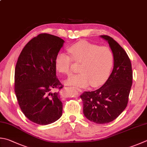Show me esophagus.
I'll return each mask as SVG.
<instances>
[{
	"label": "esophagus",
	"mask_w": 147,
	"mask_h": 147,
	"mask_svg": "<svg viewBox=\"0 0 147 147\" xmlns=\"http://www.w3.org/2000/svg\"><path fill=\"white\" fill-rule=\"evenodd\" d=\"M76 89L78 91H79V92H82V90L80 89V88H76Z\"/></svg>",
	"instance_id": "esophagus-1"
}]
</instances>
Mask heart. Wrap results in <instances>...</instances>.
Wrapping results in <instances>:
<instances>
[{"instance_id":"obj_1","label":"heart","mask_w":147,"mask_h":147,"mask_svg":"<svg viewBox=\"0 0 147 147\" xmlns=\"http://www.w3.org/2000/svg\"><path fill=\"white\" fill-rule=\"evenodd\" d=\"M70 56L58 54L55 65L60 73L70 75L72 60L81 63L78 71L66 80L67 84L75 87H86L90 84L98 87L103 84L109 77L114 63V56L109 48L82 41L74 44L68 49Z\"/></svg>"}]
</instances>
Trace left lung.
I'll return each mask as SVG.
<instances>
[{
  "mask_svg": "<svg viewBox=\"0 0 147 147\" xmlns=\"http://www.w3.org/2000/svg\"><path fill=\"white\" fill-rule=\"evenodd\" d=\"M109 43L114 56V67L109 78L99 89L85 91L81 95L83 113L96 123L115 120L127 106L132 84L131 62L124 49L111 37L100 36Z\"/></svg>",
  "mask_w": 147,
  "mask_h": 147,
  "instance_id": "1",
  "label": "left lung"
}]
</instances>
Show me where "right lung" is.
Returning <instances> with one entry per match:
<instances>
[{"instance_id": "1", "label": "right lung", "mask_w": 147, "mask_h": 147, "mask_svg": "<svg viewBox=\"0 0 147 147\" xmlns=\"http://www.w3.org/2000/svg\"><path fill=\"white\" fill-rule=\"evenodd\" d=\"M65 41L43 33L30 40L18 58L15 92L24 115L39 125L54 123L62 116L59 92L63 86L56 77V57Z\"/></svg>"}]
</instances>
